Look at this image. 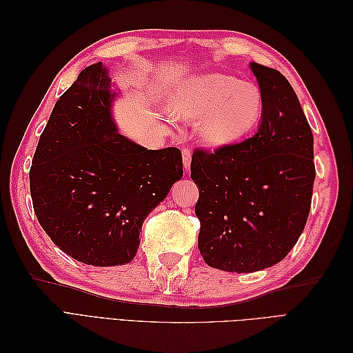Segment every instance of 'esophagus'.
<instances>
[{"mask_svg":"<svg viewBox=\"0 0 353 353\" xmlns=\"http://www.w3.org/2000/svg\"><path fill=\"white\" fill-rule=\"evenodd\" d=\"M183 159H184V168L188 170L191 165V150L188 147L183 148Z\"/></svg>","mask_w":353,"mask_h":353,"instance_id":"34e87169","label":"esophagus"}]
</instances>
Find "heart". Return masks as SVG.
Returning <instances> with one entry per match:
<instances>
[{
  "instance_id": "1",
  "label": "heart",
  "mask_w": 353,
  "mask_h": 353,
  "mask_svg": "<svg viewBox=\"0 0 353 353\" xmlns=\"http://www.w3.org/2000/svg\"><path fill=\"white\" fill-rule=\"evenodd\" d=\"M172 114L196 119V135L210 147L240 140L259 123L263 95L253 82L223 73H208L190 79L169 101Z\"/></svg>"
}]
</instances>
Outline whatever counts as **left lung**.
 <instances>
[{
	"mask_svg": "<svg viewBox=\"0 0 353 353\" xmlns=\"http://www.w3.org/2000/svg\"><path fill=\"white\" fill-rule=\"evenodd\" d=\"M263 95L258 132L216 150L196 148L199 250L212 268L254 272L279 263L305 228L315 179L314 137L292 85L250 63Z\"/></svg>",
	"mask_w": 353,
	"mask_h": 353,
	"instance_id": "left-lung-1",
	"label": "left lung"
}]
</instances>
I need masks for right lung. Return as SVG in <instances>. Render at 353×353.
<instances>
[{
	"label": "right lung",
	"instance_id": "obj_1",
	"mask_svg": "<svg viewBox=\"0 0 353 353\" xmlns=\"http://www.w3.org/2000/svg\"><path fill=\"white\" fill-rule=\"evenodd\" d=\"M110 88L101 61L79 73L52 109L29 170L42 230L92 266L135 258L144 219L184 174L179 148L147 150L117 132Z\"/></svg>",
	"mask_w": 353,
	"mask_h": 353
}]
</instances>
